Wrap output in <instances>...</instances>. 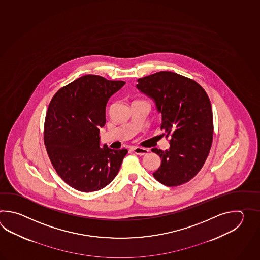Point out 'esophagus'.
<instances>
[{
	"instance_id": "34e87169",
	"label": "esophagus",
	"mask_w": 260,
	"mask_h": 260,
	"mask_svg": "<svg viewBox=\"0 0 260 260\" xmlns=\"http://www.w3.org/2000/svg\"><path fill=\"white\" fill-rule=\"evenodd\" d=\"M133 151H134L136 154L142 156V155L147 154V153L149 152V149H144V148H134Z\"/></svg>"
}]
</instances>
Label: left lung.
Returning <instances> with one entry per match:
<instances>
[{
  "label": "left lung",
  "instance_id": "obj_1",
  "mask_svg": "<svg viewBox=\"0 0 260 260\" xmlns=\"http://www.w3.org/2000/svg\"><path fill=\"white\" fill-rule=\"evenodd\" d=\"M137 88L154 102L161 115L160 129L171 138L169 149H152L161 160L153 177L168 187L188 182L210 151L213 113L208 95L193 80L171 72L140 78Z\"/></svg>",
  "mask_w": 260,
  "mask_h": 260
}]
</instances>
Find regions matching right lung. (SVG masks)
I'll return each instance as SVG.
<instances>
[{
    "label": "right lung",
    "mask_w": 260,
    "mask_h": 260,
    "mask_svg": "<svg viewBox=\"0 0 260 260\" xmlns=\"http://www.w3.org/2000/svg\"><path fill=\"white\" fill-rule=\"evenodd\" d=\"M125 84L99 75H84L57 91L44 122V143L59 177L72 188L96 191L116 177L127 149L101 148L100 128L106 106Z\"/></svg>",
    "instance_id": "add662e5"
}]
</instances>
